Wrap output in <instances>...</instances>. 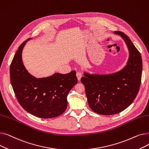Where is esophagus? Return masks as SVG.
Instances as JSON below:
<instances>
[{"instance_id": "esophagus-1", "label": "esophagus", "mask_w": 149, "mask_h": 149, "mask_svg": "<svg viewBox=\"0 0 149 149\" xmlns=\"http://www.w3.org/2000/svg\"><path fill=\"white\" fill-rule=\"evenodd\" d=\"M76 75H77V79H78V80H80V79H81V77H82V74H81V72H77V74H76Z\"/></svg>"}]
</instances>
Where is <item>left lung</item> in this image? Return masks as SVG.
Returning a JSON list of instances; mask_svg holds the SVG:
<instances>
[{"instance_id":"8db88e82","label":"left lung","mask_w":149,"mask_h":149,"mask_svg":"<svg viewBox=\"0 0 149 149\" xmlns=\"http://www.w3.org/2000/svg\"><path fill=\"white\" fill-rule=\"evenodd\" d=\"M113 33L120 36L127 45L129 56L126 66L112 74L84 72L81 79L90 108L103 115L118 113L129 107L138 94L141 80V54L124 33L121 31Z\"/></svg>"}]
</instances>
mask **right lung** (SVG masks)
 Returning <instances> with one entry per match:
<instances>
[{"instance_id": "obj_1", "label": "right lung", "mask_w": 149, "mask_h": 149, "mask_svg": "<svg viewBox=\"0 0 149 149\" xmlns=\"http://www.w3.org/2000/svg\"><path fill=\"white\" fill-rule=\"evenodd\" d=\"M28 38L19 47L10 65V81L19 104L28 113L42 118H52L63 113L68 93L77 83L76 72L54 73L43 78L30 74L23 63L22 54Z\"/></svg>"}]
</instances>
